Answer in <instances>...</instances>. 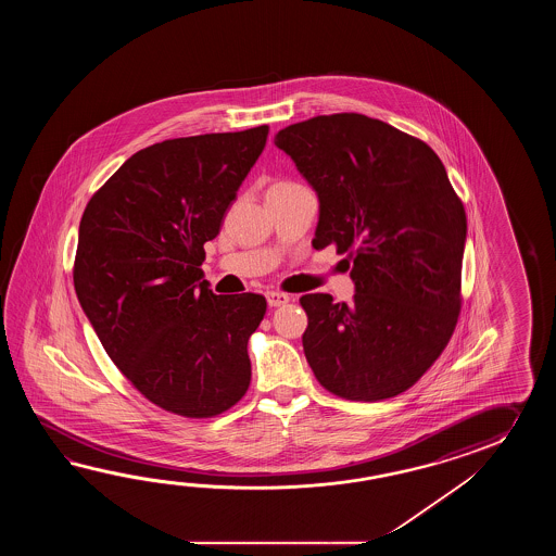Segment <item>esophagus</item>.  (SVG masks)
<instances>
[{"label":"esophagus","instance_id":"obj_1","mask_svg":"<svg viewBox=\"0 0 556 556\" xmlns=\"http://www.w3.org/2000/svg\"><path fill=\"white\" fill-rule=\"evenodd\" d=\"M266 300H268V306L270 307L286 306L290 302V295L273 290V292H266Z\"/></svg>","mask_w":556,"mask_h":556}]
</instances>
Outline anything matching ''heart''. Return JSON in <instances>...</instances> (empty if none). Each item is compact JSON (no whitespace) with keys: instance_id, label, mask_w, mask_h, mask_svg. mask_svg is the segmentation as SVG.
Instances as JSON below:
<instances>
[{"instance_id":"obj_1","label":"heart","mask_w":556,"mask_h":556,"mask_svg":"<svg viewBox=\"0 0 556 556\" xmlns=\"http://www.w3.org/2000/svg\"><path fill=\"white\" fill-rule=\"evenodd\" d=\"M294 187H300V185L290 182V180H282V182H276V185H274L273 189L270 190L294 189Z\"/></svg>"}]
</instances>
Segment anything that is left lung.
I'll return each instance as SVG.
<instances>
[{
  "instance_id": "8db88e82",
  "label": "left lung",
  "mask_w": 556,
  "mask_h": 556,
  "mask_svg": "<svg viewBox=\"0 0 556 556\" xmlns=\"http://www.w3.org/2000/svg\"><path fill=\"white\" fill-rule=\"evenodd\" d=\"M274 142L318 192L314 247L333 244L352 262L354 302L300 298L307 364L343 400L395 397L435 364L457 326L462 199L429 144L378 118L319 115Z\"/></svg>"
}]
</instances>
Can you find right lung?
<instances>
[{"mask_svg": "<svg viewBox=\"0 0 556 556\" xmlns=\"http://www.w3.org/2000/svg\"><path fill=\"white\" fill-rule=\"evenodd\" d=\"M266 139L268 125L154 142L85 206L79 304L121 374L168 414L214 417L249 390L266 298L213 294L201 266Z\"/></svg>", "mask_w": 556, "mask_h": 556, "instance_id": "obj_1", "label": "right lung"}]
</instances>
